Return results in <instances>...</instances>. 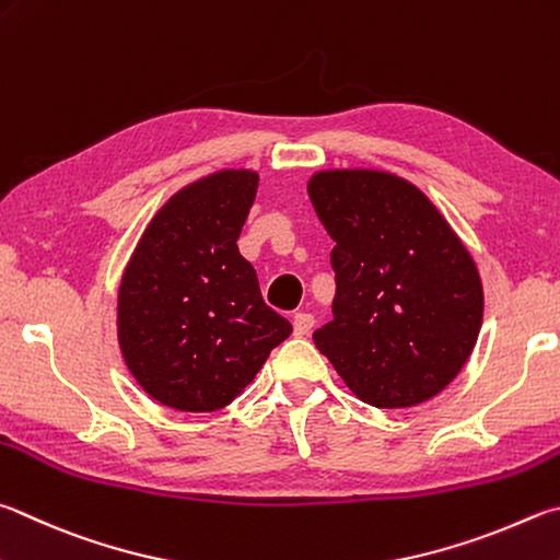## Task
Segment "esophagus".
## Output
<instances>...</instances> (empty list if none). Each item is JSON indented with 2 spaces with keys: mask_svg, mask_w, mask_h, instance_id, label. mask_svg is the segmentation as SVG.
Returning <instances> with one entry per match:
<instances>
[{
  "mask_svg": "<svg viewBox=\"0 0 560 560\" xmlns=\"http://www.w3.org/2000/svg\"><path fill=\"white\" fill-rule=\"evenodd\" d=\"M313 325H315V318H313L311 313H296V315H293V335H296V338H303V335H308L313 330Z\"/></svg>",
  "mask_w": 560,
  "mask_h": 560,
  "instance_id": "esophagus-1",
  "label": "esophagus"
}]
</instances>
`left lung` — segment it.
Masks as SVG:
<instances>
[{
	"label": "left lung",
	"instance_id": "obj_1",
	"mask_svg": "<svg viewBox=\"0 0 560 560\" xmlns=\"http://www.w3.org/2000/svg\"><path fill=\"white\" fill-rule=\"evenodd\" d=\"M308 196L335 242L332 320L313 332L315 348L364 404L429 401L480 335L470 252L413 183L386 171H318Z\"/></svg>",
	"mask_w": 560,
	"mask_h": 560
}]
</instances>
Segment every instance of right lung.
<instances>
[{"label": "right lung", "mask_w": 560, "mask_h": 560, "mask_svg": "<svg viewBox=\"0 0 560 560\" xmlns=\"http://www.w3.org/2000/svg\"><path fill=\"white\" fill-rule=\"evenodd\" d=\"M257 186L247 168L188 183L151 218L121 277V358L151 399L176 411L228 406L291 335L237 249Z\"/></svg>", "instance_id": "obj_1"}]
</instances>
